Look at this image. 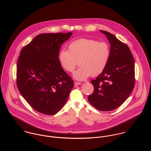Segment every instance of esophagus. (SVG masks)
Returning <instances> with one entry per match:
<instances>
[{
  "label": "esophagus",
  "instance_id": "1",
  "mask_svg": "<svg viewBox=\"0 0 151 151\" xmlns=\"http://www.w3.org/2000/svg\"><path fill=\"white\" fill-rule=\"evenodd\" d=\"M81 84V83H77V82H74V86L75 87H76V86H79V85H80Z\"/></svg>",
  "mask_w": 151,
  "mask_h": 151
}]
</instances>
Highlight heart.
<instances>
[{"label":"heart","mask_w":151,"mask_h":151,"mask_svg":"<svg viewBox=\"0 0 151 151\" xmlns=\"http://www.w3.org/2000/svg\"><path fill=\"white\" fill-rule=\"evenodd\" d=\"M110 56L109 44L105 42L81 38L69 44L68 50L61 49L58 54L60 65L67 72L73 73L79 60L80 67L73 74L78 81L86 79L91 75L101 73L107 65Z\"/></svg>","instance_id":"obj_1"}]
</instances>
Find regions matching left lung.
I'll use <instances>...</instances> for the list:
<instances>
[{
    "mask_svg": "<svg viewBox=\"0 0 151 151\" xmlns=\"http://www.w3.org/2000/svg\"><path fill=\"white\" fill-rule=\"evenodd\" d=\"M110 45V56L104 70L91 81L94 91L89 102L101 111L119 108L129 97L135 84L134 60L129 46L110 32L100 30Z\"/></svg>",
    "mask_w": 151,
    "mask_h": 151,
    "instance_id": "8db88e82",
    "label": "left lung"
}]
</instances>
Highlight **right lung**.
<instances>
[{
  "label": "right lung",
  "mask_w": 151,
  "mask_h": 151,
  "mask_svg": "<svg viewBox=\"0 0 151 151\" xmlns=\"http://www.w3.org/2000/svg\"><path fill=\"white\" fill-rule=\"evenodd\" d=\"M72 34H41L21 50L17 65V87L29 105L40 113H57L74 86L58 60L61 45Z\"/></svg>",
  "instance_id": "right-lung-1"
}]
</instances>
